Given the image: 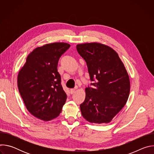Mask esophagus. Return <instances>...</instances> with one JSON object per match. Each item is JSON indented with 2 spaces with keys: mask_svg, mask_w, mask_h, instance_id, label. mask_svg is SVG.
Returning a JSON list of instances; mask_svg holds the SVG:
<instances>
[{
  "mask_svg": "<svg viewBox=\"0 0 154 154\" xmlns=\"http://www.w3.org/2000/svg\"><path fill=\"white\" fill-rule=\"evenodd\" d=\"M75 90H74V89H71V90H70V93H71V94H74V93H75Z\"/></svg>",
  "mask_w": 154,
  "mask_h": 154,
  "instance_id": "obj_1",
  "label": "esophagus"
}]
</instances>
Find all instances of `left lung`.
<instances>
[{
    "mask_svg": "<svg viewBox=\"0 0 154 154\" xmlns=\"http://www.w3.org/2000/svg\"><path fill=\"white\" fill-rule=\"evenodd\" d=\"M77 52L85 60L92 87L85 88L80 108L83 117L95 124L109 123L125 105L130 83L118 53L99 42L79 44Z\"/></svg>",
    "mask_w": 154,
    "mask_h": 154,
    "instance_id": "1",
    "label": "left lung"
}]
</instances>
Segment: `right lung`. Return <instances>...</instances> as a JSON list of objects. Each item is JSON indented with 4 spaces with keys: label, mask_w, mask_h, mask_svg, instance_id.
Instances as JSON below:
<instances>
[{
    "label": "right lung",
    "mask_w": 154,
    "mask_h": 154,
    "mask_svg": "<svg viewBox=\"0 0 154 154\" xmlns=\"http://www.w3.org/2000/svg\"><path fill=\"white\" fill-rule=\"evenodd\" d=\"M70 48L66 42L46 44L27 56L19 71L17 86L27 110L45 121L60 115L67 96L57 71L60 57Z\"/></svg>",
    "instance_id": "obj_1"
}]
</instances>
